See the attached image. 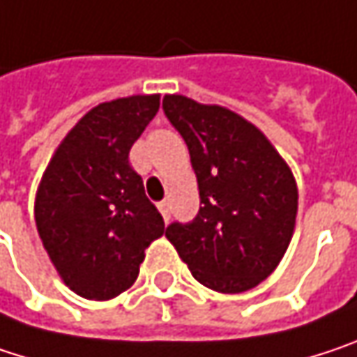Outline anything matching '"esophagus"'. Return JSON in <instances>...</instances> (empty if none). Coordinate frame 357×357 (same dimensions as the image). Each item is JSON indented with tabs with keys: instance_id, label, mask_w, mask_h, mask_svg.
Listing matches in <instances>:
<instances>
[{
	"instance_id": "esophagus-1",
	"label": "esophagus",
	"mask_w": 357,
	"mask_h": 357,
	"mask_svg": "<svg viewBox=\"0 0 357 357\" xmlns=\"http://www.w3.org/2000/svg\"><path fill=\"white\" fill-rule=\"evenodd\" d=\"M158 209H160L162 218H164V220L168 222V220H170V203H168V201H166V199L160 201V203H158Z\"/></svg>"
}]
</instances>
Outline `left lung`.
<instances>
[{"label": "left lung", "instance_id": "left-lung-1", "mask_svg": "<svg viewBox=\"0 0 357 357\" xmlns=\"http://www.w3.org/2000/svg\"><path fill=\"white\" fill-rule=\"evenodd\" d=\"M199 185V211L172 222L166 238L205 288L238 294L259 286L290 245L298 189L267 137L236 112L164 96Z\"/></svg>", "mask_w": 357, "mask_h": 357}]
</instances>
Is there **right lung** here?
<instances>
[{"instance_id":"obj_1","label":"right lung","mask_w":357,"mask_h":357,"mask_svg":"<svg viewBox=\"0 0 357 357\" xmlns=\"http://www.w3.org/2000/svg\"><path fill=\"white\" fill-rule=\"evenodd\" d=\"M160 109V96L98 105L61 142L40 181L34 218L69 290L111 300L133 286L144 250L164 234L129 150Z\"/></svg>"}]
</instances>
